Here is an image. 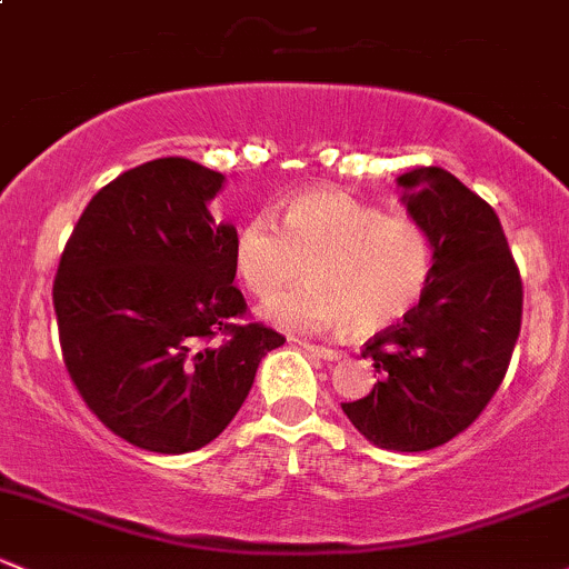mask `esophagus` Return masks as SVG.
Masks as SVG:
<instances>
[{
    "instance_id": "esophagus-1",
    "label": "esophagus",
    "mask_w": 569,
    "mask_h": 569,
    "mask_svg": "<svg viewBox=\"0 0 569 569\" xmlns=\"http://www.w3.org/2000/svg\"><path fill=\"white\" fill-rule=\"evenodd\" d=\"M298 345H301L303 350L311 352V356H317V358H326V360H339L341 358V350H333V347L309 345V341H298Z\"/></svg>"
}]
</instances>
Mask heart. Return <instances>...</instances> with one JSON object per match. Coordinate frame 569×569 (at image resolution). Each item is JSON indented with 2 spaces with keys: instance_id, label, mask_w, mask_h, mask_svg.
<instances>
[{
  "instance_id": "1",
  "label": "heart",
  "mask_w": 569,
  "mask_h": 569,
  "mask_svg": "<svg viewBox=\"0 0 569 569\" xmlns=\"http://www.w3.org/2000/svg\"><path fill=\"white\" fill-rule=\"evenodd\" d=\"M233 266L243 287L273 301L303 277L271 315L290 328L341 326L375 336L420 303L433 273L429 230L409 217H385L336 189H307L284 203L282 222L254 213L233 238Z\"/></svg>"
}]
</instances>
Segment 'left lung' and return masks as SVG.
<instances>
[{
    "label": "left lung",
    "instance_id": "1",
    "mask_svg": "<svg viewBox=\"0 0 569 569\" xmlns=\"http://www.w3.org/2000/svg\"><path fill=\"white\" fill-rule=\"evenodd\" d=\"M399 184L431 236V282L405 320L366 341L377 382L341 409L377 448L420 453L469 429L502 385L523 284L497 211L480 194L442 168H415Z\"/></svg>",
    "mask_w": 569,
    "mask_h": 569
}]
</instances>
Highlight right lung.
Here are the masks:
<instances>
[{
	"instance_id": "1",
	"label": "right lung",
	"mask_w": 569,
	"mask_h": 569,
	"mask_svg": "<svg viewBox=\"0 0 569 569\" xmlns=\"http://www.w3.org/2000/svg\"><path fill=\"white\" fill-rule=\"evenodd\" d=\"M224 176L164 157L116 176L67 238L53 279L72 385L106 429L151 453L224 431L284 336L243 322L233 224L209 200Z\"/></svg>"
}]
</instances>
